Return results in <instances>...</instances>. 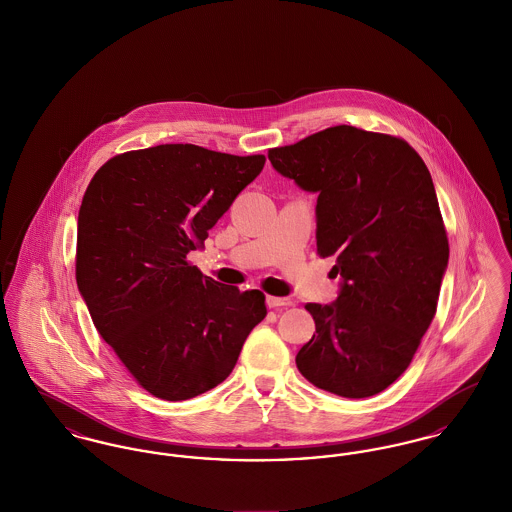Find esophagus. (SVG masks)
Listing matches in <instances>:
<instances>
[{
	"label": "esophagus",
	"instance_id": "esophagus-1",
	"mask_svg": "<svg viewBox=\"0 0 512 512\" xmlns=\"http://www.w3.org/2000/svg\"><path fill=\"white\" fill-rule=\"evenodd\" d=\"M266 305L270 308L277 307H291V299H287V297H266Z\"/></svg>",
	"mask_w": 512,
	"mask_h": 512
}]
</instances>
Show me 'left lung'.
I'll use <instances>...</instances> for the list:
<instances>
[{"instance_id": "obj_1", "label": "left lung", "mask_w": 512, "mask_h": 512, "mask_svg": "<svg viewBox=\"0 0 512 512\" xmlns=\"http://www.w3.org/2000/svg\"><path fill=\"white\" fill-rule=\"evenodd\" d=\"M316 200V252L336 256L340 293L308 303L316 334L297 353L314 386L343 398L388 388L413 359L448 266L433 178L400 137L334 126L268 153Z\"/></svg>"}]
</instances>
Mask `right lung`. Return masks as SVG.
<instances>
[{
	"instance_id": "add662e5",
	"label": "right lung",
	"mask_w": 512,
	"mask_h": 512,
	"mask_svg": "<svg viewBox=\"0 0 512 512\" xmlns=\"http://www.w3.org/2000/svg\"><path fill=\"white\" fill-rule=\"evenodd\" d=\"M264 163L167 143L112 157L87 186L79 293L103 340L161 400H190L223 382L268 314L264 293H240L186 260Z\"/></svg>"
}]
</instances>
